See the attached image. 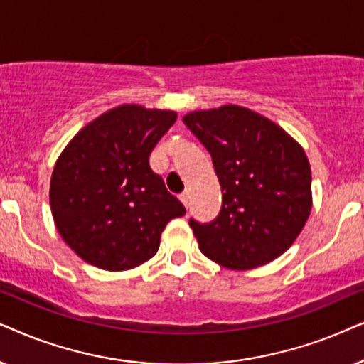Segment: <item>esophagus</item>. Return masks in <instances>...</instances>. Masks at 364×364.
<instances>
[{
  "label": "esophagus",
  "instance_id": "1",
  "mask_svg": "<svg viewBox=\"0 0 364 364\" xmlns=\"http://www.w3.org/2000/svg\"><path fill=\"white\" fill-rule=\"evenodd\" d=\"M179 201L185 205V208H188V205H190V193H183V195H179Z\"/></svg>",
  "mask_w": 364,
  "mask_h": 364
}]
</instances>
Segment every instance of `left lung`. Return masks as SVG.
<instances>
[{
	"label": "left lung",
	"instance_id": "obj_1",
	"mask_svg": "<svg viewBox=\"0 0 364 364\" xmlns=\"http://www.w3.org/2000/svg\"><path fill=\"white\" fill-rule=\"evenodd\" d=\"M183 121L210 151L223 193L215 221L190 220L201 253L230 269L271 263L311 213V166L301 144L238 105L191 111Z\"/></svg>",
	"mask_w": 364,
	"mask_h": 364
}]
</instances>
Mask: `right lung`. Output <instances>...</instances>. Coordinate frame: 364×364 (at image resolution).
<instances>
[{
    "instance_id": "add662e5",
    "label": "right lung",
    "mask_w": 364,
    "mask_h": 364,
    "mask_svg": "<svg viewBox=\"0 0 364 364\" xmlns=\"http://www.w3.org/2000/svg\"><path fill=\"white\" fill-rule=\"evenodd\" d=\"M178 114L121 105L90 121L56 159L50 206L61 238L86 263L126 271L159 248L168 221L186 213L149 168Z\"/></svg>"
}]
</instances>
